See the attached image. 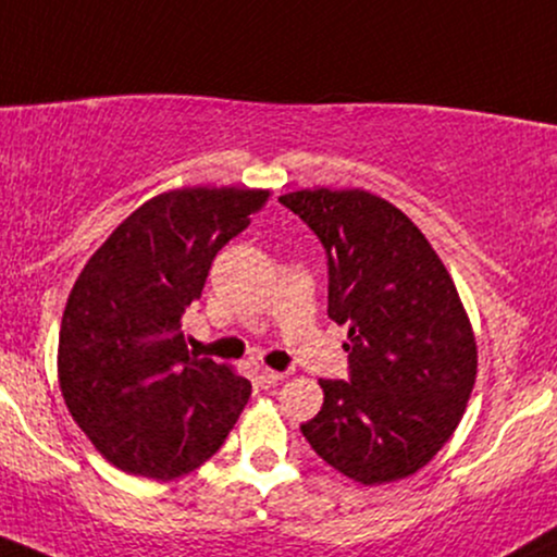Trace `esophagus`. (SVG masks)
I'll use <instances>...</instances> for the list:
<instances>
[{
  "label": "esophagus",
  "instance_id": "esophagus-1",
  "mask_svg": "<svg viewBox=\"0 0 557 557\" xmlns=\"http://www.w3.org/2000/svg\"><path fill=\"white\" fill-rule=\"evenodd\" d=\"M284 380V374L281 372H273V369H260L258 372V384L263 389H268V387H276V384Z\"/></svg>",
  "mask_w": 557,
  "mask_h": 557
}]
</instances>
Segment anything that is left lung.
<instances>
[{
  "instance_id": "1",
  "label": "left lung",
  "mask_w": 557,
  "mask_h": 557,
  "mask_svg": "<svg viewBox=\"0 0 557 557\" xmlns=\"http://www.w3.org/2000/svg\"><path fill=\"white\" fill-rule=\"evenodd\" d=\"M327 256V318L348 325V380L301 434L331 468L380 485L421 470L455 434L478 372L457 286L421 230L367 190L278 198Z\"/></svg>"
}]
</instances>
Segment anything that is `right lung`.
Segmentation results:
<instances>
[{
	"label": "right lung",
	"instance_id": "1",
	"mask_svg": "<svg viewBox=\"0 0 557 557\" xmlns=\"http://www.w3.org/2000/svg\"><path fill=\"white\" fill-rule=\"evenodd\" d=\"M268 190L183 188L134 211L87 260L59 333V384L95 449L123 472L173 480L201 468L252 384L185 346L181 318L216 252Z\"/></svg>",
	"mask_w": 557,
	"mask_h": 557
}]
</instances>
